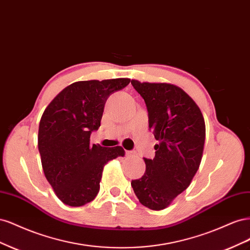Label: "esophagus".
<instances>
[{
    "label": "esophagus",
    "mask_w": 250,
    "mask_h": 250,
    "mask_svg": "<svg viewBox=\"0 0 250 250\" xmlns=\"http://www.w3.org/2000/svg\"><path fill=\"white\" fill-rule=\"evenodd\" d=\"M125 154H126V156H134L135 154H137V152H135V151L130 150V151H126Z\"/></svg>",
    "instance_id": "esophagus-1"
}]
</instances>
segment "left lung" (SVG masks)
Returning a JSON list of instances; mask_svg holds the SVG:
<instances>
[{
	"mask_svg": "<svg viewBox=\"0 0 250 250\" xmlns=\"http://www.w3.org/2000/svg\"><path fill=\"white\" fill-rule=\"evenodd\" d=\"M131 84L146 103L149 129L158 141L154 158L144 157L146 171L131 187L144 207L160 210L187 190L197 172L206 124L197 104L178 86L138 80Z\"/></svg>",
	"mask_w": 250,
	"mask_h": 250,
	"instance_id": "obj_1",
	"label": "left lung"
}]
</instances>
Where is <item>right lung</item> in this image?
I'll return each mask as SVG.
<instances>
[{"instance_id": "right-lung-1", "label": "right lung", "mask_w": 250, "mask_h": 250, "mask_svg": "<svg viewBox=\"0 0 250 250\" xmlns=\"http://www.w3.org/2000/svg\"><path fill=\"white\" fill-rule=\"evenodd\" d=\"M129 82L128 78L75 82L43 111L39 129L42 169L66 206L81 207L94 200L105 164L124 155L122 147L90 145L89 139L100 127L108 97Z\"/></svg>"}]
</instances>
